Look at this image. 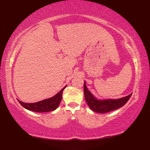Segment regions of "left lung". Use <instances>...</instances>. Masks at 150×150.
Returning a JSON list of instances; mask_svg holds the SVG:
<instances>
[{
	"mask_svg": "<svg viewBox=\"0 0 150 150\" xmlns=\"http://www.w3.org/2000/svg\"><path fill=\"white\" fill-rule=\"evenodd\" d=\"M132 94L122 98L112 99H98L95 97L93 93L88 89L86 86V82H84V95L87 105L93 111L98 113H106L108 112L116 110L123 106L130 99Z\"/></svg>",
	"mask_w": 150,
	"mask_h": 150,
	"instance_id": "left-lung-1",
	"label": "left lung"
}]
</instances>
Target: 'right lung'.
Here are the masks:
<instances>
[{
    "label": "right lung",
    "mask_w": 150,
    "mask_h": 150,
    "mask_svg": "<svg viewBox=\"0 0 150 150\" xmlns=\"http://www.w3.org/2000/svg\"><path fill=\"white\" fill-rule=\"evenodd\" d=\"M66 87H67V85L65 86L59 92H58L56 95L52 96V97L42 100L39 101V102L34 103H26L19 100H18V101L24 108L30 111L36 112H47L54 111L59 105L62 99L63 91Z\"/></svg>",
    "instance_id": "1"
}]
</instances>
